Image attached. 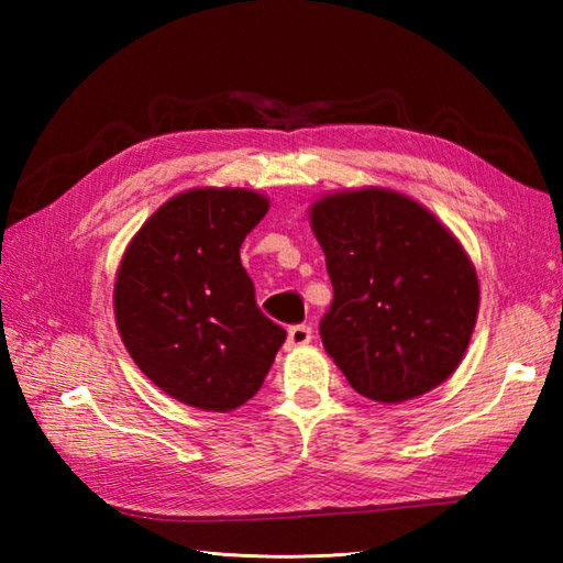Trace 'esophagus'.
I'll list each match as a JSON object with an SVG mask.
<instances>
[{"mask_svg":"<svg viewBox=\"0 0 563 563\" xmlns=\"http://www.w3.org/2000/svg\"><path fill=\"white\" fill-rule=\"evenodd\" d=\"M312 341V327L307 324H297L288 331V345L290 349H297V345H307Z\"/></svg>","mask_w":563,"mask_h":563,"instance_id":"obj_1","label":"esophagus"}]
</instances>
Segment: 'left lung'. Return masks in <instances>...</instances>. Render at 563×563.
<instances>
[{"instance_id": "1", "label": "left lung", "mask_w": 563, "mask_h": 563, "mask_svg": "<svg viewBox=\"0 0 563 563\" xmlns=\"http://www.w3.org/2000/svg\"><path fill=\"white\" fill-rule=\"evenodd\" d=\"M333 302L321 343L351 387L401 404L460 367L479 314L476 268L445 224L391 188L336 190L309 208Z\"/></svg>"}]
</instances>
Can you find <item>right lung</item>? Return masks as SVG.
Instances as JSON below:
<instances>
[{
	"label": "right lung",
	"instance_id": "right-lung-1",
	"mask_svg": "<svg viewBox=\"0 0 563 563\" xmlns=\"http://www.w3.org/2000/svg\"><path fill=\"white\" fill-rule=\"evenodd\" d=\"M249 188H190L130 239L113 285L115 327L172 399L227 413L261 389L285 329L261 312L239 258L268 212Z\"/></svg>",
	"mask_w": 563,
	"mask_h": 563
}]
</instances>
